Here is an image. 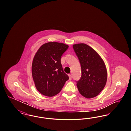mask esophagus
<instances>
[{
    "mask_svg": "<svg viewBox=\"0 0 131 131\" xmlns=\"http://www.w3.org/2000/svg\"><path fill=\"white\" fill-rule=\"evenodd\" d=\"M68 75L69 76V80H70V81H71V77H72L71 75V74H68Z\"/></svg>",
    "mask_w": 131,
    "mask_h": 131,
    "instance_id": "34e87169",
    "label": "esophagus"
}]
</instances>
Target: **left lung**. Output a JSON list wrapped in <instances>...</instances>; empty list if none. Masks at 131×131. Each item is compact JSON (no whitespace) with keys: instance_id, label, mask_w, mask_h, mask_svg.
<instances>
[{"instance_id":"1","label":"left lung","mask_w":131,"mask_h":131,"mask_svg":"<svg viewBox=\"0 0 131 131\" xmlns=\"http://www.w3.org/2000/svg\"><path fill=\"white\" fill-rule=\"evenodd\" d=\"M73 48L81 67L82 75L77 81L80 93L87 99L98 95L105 87L107 71L99 54L86 44H74Z\"/></svg>"}]
</instances>
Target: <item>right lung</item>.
<instances>
[{
	"instance_id": "right-lung-1",
	"label": "right lung",
	"mask_w": 131,
	"mask_h": 131,
	"mask_svg": "<svg viewBox=\"0 0 131 131\" xmlns=\"http://www.w3.org/2000/svg\"><path fill=\"white\" fill-rule=\"evenodd\" d=\"M68 48L63 43L49 42L41 46L36 53L32 63V76L36 88L42 95H56L69 79L60 62Z\"/></svg>"
}]
</instances>
